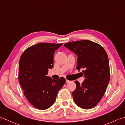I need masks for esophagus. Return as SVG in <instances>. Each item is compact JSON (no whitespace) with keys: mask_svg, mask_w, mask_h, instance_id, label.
Segmentation results:
<instances>
[{"mask_svg":"<svg viewBox=\"0 0 125 125\" xmlns=\"http://www.w3.org/2000/svg\"><path fill=\"white\" fill-rule=\"evenodd\" d=\"M65 82H66V83H68V82H70V80H67V79H66V80H65Z\"/></svg>","mask_w":125,"mask_h":125,"instance_id":"1","label":"esophagus"}]
</instances>
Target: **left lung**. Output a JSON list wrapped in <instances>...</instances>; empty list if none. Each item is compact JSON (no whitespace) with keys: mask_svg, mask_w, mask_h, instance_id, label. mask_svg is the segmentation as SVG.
<instances>
[{"mask_svg":"<svg viewBox=\"0 0 125 125\" xmlns=\"http://www.w3.org/2000/svg\"><path fill=\"white\" fill-rule=\"evenodd\" d=\"M64 46L77 55L76 69H83V82L80 84L75 81L76 88L73 92L75 103L83 109L92 108L101 100L109 82L108 56L102 46L88 40L72 42Z\"/></svg>","mask_w":125,"mask_h":125,"instance_id":"1","label":"left lung"}]
</instances>
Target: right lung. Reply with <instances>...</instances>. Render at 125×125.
Masks as SVG:
<instances>
[{
  "label": "right lung",
  "instance_id": "right-lung-1",
  "mask_svg": "<svg viewBox=\"0 0 125 125\" xmlns=\"http://www.w3.org/2000/svg\"><path fill=\"white\" fill-rule=\"evenodd\" d=\"M62 45L37 44L26 49L20 58L19 83L27 100L37 109L44 110L52 106L58 90L65 83L63 77L53 80L46 76L53 67L55 51Z\"/></svg>",
  "mask_w": 125,
  "mask_h": 125
}]
</instances>
